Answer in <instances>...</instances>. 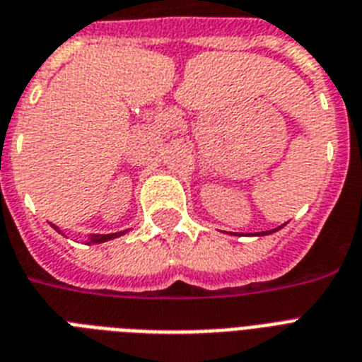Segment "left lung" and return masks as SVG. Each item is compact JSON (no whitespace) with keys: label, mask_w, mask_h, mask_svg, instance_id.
<instances>
[{"label":"left lung","mask_w":362,"mask_h":362,"mask_svg":"<svg viewBox=\"0 0 362 362\" xmlns=\"http://www.w3.org/2000/svg\"><path fill=\"white\" fill-rule=\"evenodd\" d=\"M274 231H276V229H274ZM269 233L270 231H263V233H259V235H269Z\"/></svg>","instance_id":"1"}]
</instances>
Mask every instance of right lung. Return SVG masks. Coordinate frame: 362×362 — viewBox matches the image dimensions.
<instances>
[{"instance_id":"1","label":"right lung","mask_w":362,"mask_h":362,"mask_svg":"<svg viewBox=\"0 0 362 362\" xmlns=\"http://www.w3.org/2000/svg\"><path fill=\"white\" fill-rule=\"evenodd\" d=\"M120 235H124V233H112V235H93V237H90V242H93V244H101V242H107L110 240V238L120 237Z\"/></svg>"}]
</instances>
